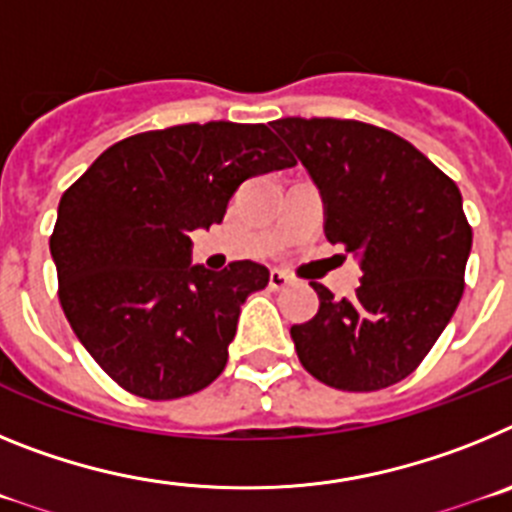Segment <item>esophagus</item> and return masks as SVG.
<instances>
[{
    "instance_id": "obj_1",
    "label": "esophagus",
    "mask_w": 512,
    "mask_h": 512,
    "mask_svg": "<svg viewBox=\"0 0 512 512\" xmlns=\"http://www.w3.org/2000/svg\"><path fill=\"white\" fill-rule=\"evenodd\" d=\"M289 284H292V277H289V274H284V271H279V269L269 271V287L274 289V292H279V289H287Z\"/></svg>"
}]
</instances>
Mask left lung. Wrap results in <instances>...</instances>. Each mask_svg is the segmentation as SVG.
I'll return each mask as SVG.
<instances>
[{"label":"left lung","instance_id":"1","mask_svg":"<svg viewBox=\"0 0 512 512\" xmlns=\"http://www.w3.org/2000/svg\"><path fill=\"white\" fill-rule=\"evenodd\" d=\"M271 128L323 197L325 238L361 269L351 300L312 282L318 312L289 330L297 356L336 390L390 387L425 359L464 292L472 228L459 187L413 143L366 122L284 117Z\"/></svg>","mask_w":512,"mask_h":512}]
</instances>
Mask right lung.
<instances>
[{
  "label": "right lung",
  "mask_w": 512,
  "mask_h": 512,
  "mask_svg": "<svg viewBox=\"0 0 512 512\" xmlns=\"http://www.w3.org/2000/svg\"><path fill=\"white\" fill-rule=\"evenodd\" d=\"M295 166L266 125L189 122L110 146L58 205V297L92 359L148 400L205 390L228 364L246 297L269 269L192 264L197 228L220 223L248 176Z\"/></svg>",
  "instance_id": "right-lung-1"
}]
</instances>
